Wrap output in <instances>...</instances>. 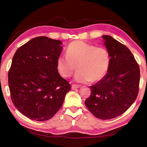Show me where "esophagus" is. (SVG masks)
I'll use <instances>...</instances> for the list:
<instances>
[{"label":"esophagus","mask_w":147,"mask_h":147,"mask_svg":"<svg viewBox=\"0 0 147 147\" xmlns=\"http://www.w3.org/2000/svg\"><path fill=\"white\" fill-rule=\"evenodd\" d=\"M79 86L78 85H72V86H71V89L73 90H76V89H77V88H79Z\"/></svg>","instance_id":"34e87169"}]
</instances>
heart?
<instances>
[{
    "mask_svg": "<svg viewBox=\"0 0 147 147\" xmlns=\"http://www.w3.org/2000/svg\"><path fill=\"white\" fill-rule=\"evenodd\" d=\"M66 55L58 57L57 69L62 77L69 78L77 65L78 71L74 79L78 83L96 82L102 80L107 73L111 62L110 54L107 49L80 40L68 45Z\"/></svg>",
    "mask_w": 147,
    "mask_h": 147,
    "instance_id": "b5f03b06",
    "label": "heart"
}]
</instances>
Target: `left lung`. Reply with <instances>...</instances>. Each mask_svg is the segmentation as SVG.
<instances>
[{
    "label": "left lung",
    "instance_id": "obj_1",
    "mask_svg": "<svg viewBox=\"0 0 147 147\" xmlns=\"http://www.w3.org/2000/svg\"><path fill=\"white\" fill-rule=\"evenodd\" d=\"M110 54L106 75L90 86L91 94L85 104L97 118L110 119L123 114L136 99L140 72L133 54L126 45L109 35H103Z\"/></svg>",
    "mask_w": 147,
    "mask_h": 147
}]
</instances>
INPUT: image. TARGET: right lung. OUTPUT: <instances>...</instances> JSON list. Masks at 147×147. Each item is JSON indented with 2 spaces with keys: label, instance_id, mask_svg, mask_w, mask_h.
I'll use <instances>...</instances> for the list:
<instances>
[{
  "label": "right lung",
  "instance_id": "obj_1",
  "mask_svg": "<svg viewBox=\"0 0 147 147\" xmlns=\"http://www.w3.org/2000/svg\"><path fill=\"white\" fill-rule=\"evenodd\" d=\"M60 40L35 37L19 47L8 73L11 100L22 114L30 119L52 118L63 104L71 85L58 73Z\"/></svg>",
  "mask_w": 147,
  "mask_h": 147
}]
</instances>
